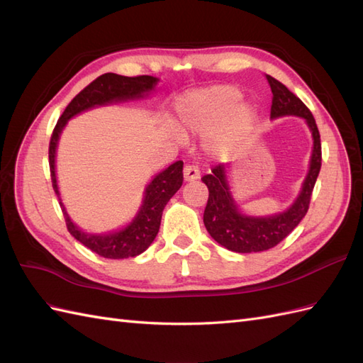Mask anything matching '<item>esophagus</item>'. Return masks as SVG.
Segmentation results:
<instances>
[{
    "label": "esophagus",
    "mask_w": 363,
    "mask_h": 363,
    "mask_svg": "<svg viewBox=\"0 0 363 363\" xmlns=\"http://www.w3.org/2000/svg\"><path fill=\"white\" fill-rule=\"evenodd\" d=\"M183 174H184L186 182H195L200 179V169H199V167H195V164H186L183 169Z\"/></svg>",
    "instance_id": "34e87169"
}]
</instances>
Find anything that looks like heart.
<instances>
[{
	"mask_svg": "<svg viewBox=\"0 0 363 363\" xmlns=\"http://www.w3.org/2000/svg\"><path fill=\"white\" fill-rule=\"evenodd\" d=\"M240 92L235 86H213L192 92L177 103L182 125L195 135H208L207 147L213 155L232 152L255 121V108L238 103Z\"/></svg>",
	"mask_w": 363,
	"mask_h": 363,
	"instance_id": "1",
	"label": "heart"
}]
</instances>
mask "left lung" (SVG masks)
Returning <instances> with one entry per match:
<instances>
[{"instance_id":"8db88e82","label":"left lung","mask_w":363,"mask_h":363,"mask_svg":"<svg viewBox=\"0 0 363 363\" xmlns=\"http://www.w3.org/2000/svg\"><path fill=\"white\" fill-rule=\"evenodd\" d=\"M267 80L272 92L271 118L284 115L301 116L311 127L313 136L311 168L295 203L286 212L267 218H255L239 213L228 191L224 164H216L211 174L201 177L208 189V200L203 216L207 232L218 244L236 252L265 251L276 247L284 238L291 235L292 230L300 224L309 211L313 186L321 169L323 155L320 130L316 127L312 112L283 83L271 75H267Z\"/></svg>"}]
</instances>
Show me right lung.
<instances>
[{
	"instance_id": "obj_1",
	"label": "right lung",
	"mask_w": 363,
	"mask_h": 363,
	"mask_svg": "<svg viewBox=\"0 0 363 363\" xmlns=\"http://www.w3.org/2000/svg\"><path fill=\"white\" fill-rule=\"evenodd\" d=\"M157 83L156 77L151 75H136V77H125L118 75L113 72H107L98 77L92 83L87 84L84 89L77 94L72 101L65 108L62 116L59 118L56 127L52 130L50 139V172H51V183L52 189L59 196L57 182H56V171H54V157H56V147L62 128L68 123V119L74 115L80 113L86 108L94 106H103L113 101H123L128 98H142L147 92L155 89ZM183 183V162L179 160L172 163L160 174H157L152 182L147 186L145 199L142 203L138 216L133 219V223L125 228L119 230L115 233L108 235H89L77 228L71 218L65 211L63 204L60 203V208L67 223L68 232L82 242L84 247L96 252L98 256L106 259H127L139 256L144 252L155 238L159 233L162 212L167 203L171 200V196L180 189Z\"/></svg>"
}]
</instances>
